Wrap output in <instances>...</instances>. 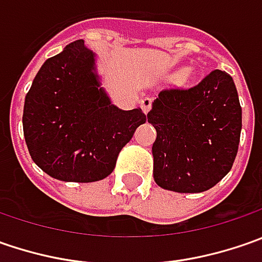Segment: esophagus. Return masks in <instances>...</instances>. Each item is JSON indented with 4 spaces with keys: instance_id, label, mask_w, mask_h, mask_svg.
Wrapping results in <instances>:
<instances>
[{
    "instance_id": "1",
    "label": "esophagus",
    "mask_w": 262,
    "mask_h": 262,
    "mask_svg": "<svg viewBox=\"0 0 262 262\" xmlns=\"http://www.w3.org/2000/svg\"><path fill=\"white\" fill-rule=\"evenodd\" d=\"M140 103H141V109H143V112L147 114V112L150 111V107H151V99H150V97H143Z\"/></svg>"
}]
</instances>
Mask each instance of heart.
<instances>
[{
  "mask_svg": "<svg viewBox=\"0 0 262 262\" xmlns=\"http://www.w3.org/2000/svg\"><path fill=\"white\" fill-rule=\"evenodd\" d=\"M191 74H192V71H191L189 68H186V70H184V71L181 73V78L186 80V78H189V77H191Z\"/></svg>",
  "mask_w": 262,
  "mask_h": 262,
  "instance_id": "b5f03b06",
  "label": "heart"
}]
</instances>
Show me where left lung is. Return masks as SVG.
Masks as SVG:
<instances>
[{
	"instance_id": "obj_1",
	"label": "left lung",
	"mask_w": 262,
	"mask_h": 262,
	"mask_svg": "<svg viewBox=\"0 0 262 262\" xmlns=\"http://www.w3.org/2000/svg\"><path fill=\"white\" fill-rule=\"evenodd\" d=\"M147 121L156 128L153 176L160 188L203 192L233 166L242 107L233 78L214 70L195 87L162 90Z\"/></svg>"
}]
</instances>
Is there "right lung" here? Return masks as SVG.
<instances>
[{
  "label": "right lung",
  "instance_id": "add662e5",
  "mask_svg": "<svg viewBox=\"0 0 262 262\" xmlns=\"http://www.w3.org/2000/svg\"><path fill=\"white\" fill-rule=\"evenodd\" d=\"M146 122L141 107L122 111L102 87L96 54L71 42L37 71L23 109L29 153L49 176L95 182L115 169L122 147Z\"/></svg>",
  "mask_w": 262,
  "mask_h": 262
}]
</instances>
